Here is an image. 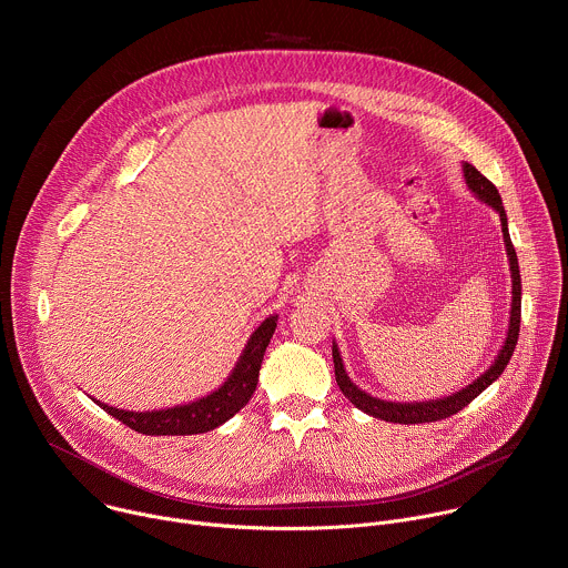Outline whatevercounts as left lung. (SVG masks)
Returning <instances> with one entry per match:
<instances>
[{
	"label": "left lung",
	"instance_id": "1",
	"mask_svg": "<svg viewBox=\"0 0 568 568\" xmlns=\"http://www.w3.org/2000/svg\"><path fill=\"white\" fill-rule=\"evenodd\" d=\"M463 173H465V182H467L469 191L478 200H483L485 204H490L495 211H499V217H501L504 242H506V252H508L510 272H513V310H510V326H508L506 344H504L501 353L497 355L495 364L488 371H485L478 379H474L469 386H465L463 390H456L454 395L443 397V399L414 402V404H407V402H384V399L371 397L368 393L359 390L351 382V377L346 375L344 362L339 357L337 346H333L335 377H337V384H339L342 393L355 404L357 409H362L364 414H368L373 418H382L386 423H399V425H418V423H434V420L449 418V416L458 414L460 409H465L476 395H480L485 388H488L504 373V368L508 366V362H510V357L515 353V346H517V339H519V323H521V274H519L517 252L513 247V240H510V233H508V217H506V211H504V204H501V195H499L497 186L488 178H483L471 164H465Z\"/></svg>",
	"mask_w": 568,
	"mask_h": 568
}]
</instances>
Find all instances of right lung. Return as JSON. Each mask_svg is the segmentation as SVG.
Returning a JSON list of instances; mask_svg holds the SVG:
<instances>
[{"label":"right lung","instance_id":"1","mask_svg":"<svg viewBox=\"0 0 568 568\" xmlns=\"http://www.w3.org/2000/svg\"><path fill=\"white\" fill-rule=\"evenodd\" d=\"M278 316H267L258 331L247 342L245 351H242L233 373L229 379L213 390L211 395L184 404V407L161 409V412H123L116 407H108V404L99 402L112 418L121 420L125 427L145 434V436H191V434H204L229 418H233L245 404L252 399L256 384H258V371L263 364V355L270 346V339L276 331Z\"/></svg>","mask_w":568,"mask_h":568}]
</instances>
